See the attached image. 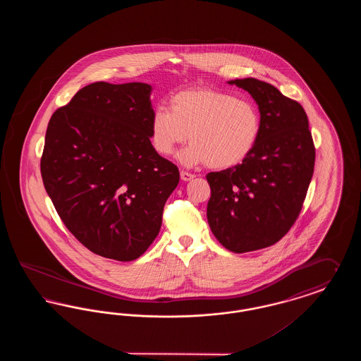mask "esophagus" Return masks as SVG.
<instances>
[{
  "label": "esophagus",
  "mask_w": 361,
  "mask_h": 361,
  "mask_svg": "<svg viewBox=\"0 0 361 361\" xmlns=\"http://www.w3.org/2000/svg\"><path fill=\"white\" fill-rule=\"evenodd\" d=\"M180 177H181V180H183V181H190V180L195 177V174L181 171V172H180Z\"/></svg>",
  "instance_id": "obj_1"
}]
</instances>
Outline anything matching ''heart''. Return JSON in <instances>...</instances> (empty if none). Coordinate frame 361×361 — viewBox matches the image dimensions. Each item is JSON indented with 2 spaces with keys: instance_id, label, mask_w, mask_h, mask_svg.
Returning a JSON list of instances; mask_svg holds the SVG:
<instances>
[{
  "instance_id": "1",
  "label": "heart",
  "mask_w": 361,
  "mask_h": 361,
  "mask_svg": "<svg viewBox=\"0 0 361 361\" xmlns=\"http://www.w3.org/2000/svg\"><path fill=\"white\" fill-rule=\"evenodd\" d=\"M257 105L214 89H188L176 93L169 111L155 109L150 140L158 154L168 157L192 142L178 159L187 166L208 164L212 169H230L242 164L261 135Z\"/></svg>"
}]
</instances>
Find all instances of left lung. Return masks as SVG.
<instances>
[{
	"label": "left lung",
	"mask_w": 361,
	"mask_h": 361,
	"mask_svg": "<svg viewBox=\"0 0 361 361\" xmlns=\"http://www.w3.org/2000/svg\"><path fill=\"white\" fill-rule=\"evenodd\" d=\"M246 90L261 114L257 146L242 164L207 174L212 234L234 253L281 240L303 206L314 173L315 149L303 106L256 78L228 81Z\"/></svg>",
	"instance_id": "obj_1"
}]
</instances>
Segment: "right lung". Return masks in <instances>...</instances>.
<instances>
[{
    "mask_svg": "<svg viewBox=\"0 0 361 361\" xmlns=\"http://www.w3.org/2000/svg\"><path fill=\"white\" fill-rule=\"evenodd\" d=\"M143 82H94L50 119L40 172L62 222L90 252L140 257L162 224L180 181L177 166L150 142L154 114Z\"/></svg>",
    "mask_w": 361,
    "mask_h": 361,
    "instance_id": "add662e5",
    "label": "right lung"
}]
</instances>
